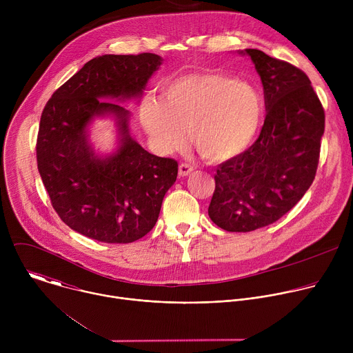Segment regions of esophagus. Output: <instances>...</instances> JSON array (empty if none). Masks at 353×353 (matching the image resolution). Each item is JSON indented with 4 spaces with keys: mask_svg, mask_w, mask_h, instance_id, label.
Returning <instances> with one entry per match:
<instances>
[{
    "mask_svg": "<svg viewBox=\"0 0 353 353\" xmlns=\"http://www.w3.org/2000/svg\"><path fill=\"white\" fill-rule=\"evenodd\" d=\"M192 166H190V165H187V163H181L180 166H179V176L180 177H187V176H190L191 173H192Z\"/></svg>",
    "mask_w": 353,
    "mask_h": 353,
    "instance_id": "1",
    "label": "esophagus"
}]
</instances>
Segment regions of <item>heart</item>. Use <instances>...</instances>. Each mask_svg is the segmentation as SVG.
<instances>
[{
	"instance_id": "b5f03b06",
	"label": "heart",
	"mask_w": 353,
	"mask_h": 353,
	"mask_svg": "<svg viewBox=\"0 0 353 353\" xmlns=\"http://www.w3.org/2000/svg\"><path fill=\"white\" fill-rule=\"evenodd\" d=\"M163 100L146 97L141 121L155 143L173 152L187 132L205 161L223 163L253 143L264 114L260 92L219 72L180 75L163 86Z\"/></svg>"
}]
</instances>
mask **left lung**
<instances>
[{"label":"left lung","instance_id":"obj_1","mask_svg":"<svg viewBox=\"0 0 353 353\" xmlns=\"http://www.w3.org/2000/svg\"><path fill=\"white\" fill-rule=\"evenodd\" d=\"M239 54L256 65L267 116L257 141L219 165L208 215L223 230L251 232L282 218L312 185L325 116L303 71L257 48Z\"/></svg>","mask_w":353,"mask_h":353}]
</instances>
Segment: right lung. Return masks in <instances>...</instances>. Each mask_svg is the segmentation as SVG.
Segmentation results:
<instances>
[{"label":"right lung","instance_id":"obj_1","mask_svg":"<svg viewBox=\"0 0 353 353\" xmlns=\"http://www.w3.org/2000/svg\"><path fill=\"white\" fill-rule=\"evenodd\" d=\"M162 57L105 54L88 61L48 100L40 119L37 169L52 205L72 230L103 243H131L155 226L177 179L174 159L149 154L130 134L131 113L103 99H139ZM113 117L118 149L99 156L94 118Z\"/></svg>","mask_w":353,"mask_h":353}]
</instances>
